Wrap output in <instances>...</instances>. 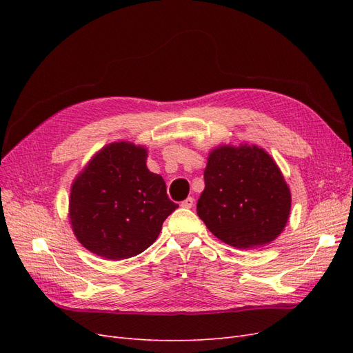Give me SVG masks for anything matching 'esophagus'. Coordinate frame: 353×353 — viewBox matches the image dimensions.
Segmentation results:
<instances>
[{"mask_svg": "<svg viewBox=\"0 0 353 353\" xmlns=\"http://www.w3.org/2000/svg\"><path fill=\"white\" fill-rule=\"evenodd\" d=\"M181 206L185 209H191L194 206V199L193 197H187L184 201H181Z\"/></svg>", "mask_w": 353, "mask_h": 353, "instance_id": "esophagus-1", "label": "esophagus"}]
</instances>
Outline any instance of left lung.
Returning <instances> with one entry per match:
<instances>
[{"mask_svg":"<svg viewBox=\"0 0 353 353\" xmlns=\"http://www.w3.org/2000/svg\"><path fill=\"white\" fill-rule=\"evenodd\" d=\"M290 208V188L263 148L219 145L210 152L197 215L221 241L237 249L268 244L283 232Z\"/></svg>","mask_w":353,"mask_h":353,"instance_id":"obj_1","label":"left lung"}]
</instances>
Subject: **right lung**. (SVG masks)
I'll return each instance as SVG.
<instances>
[{"mask_svg":"<svg viewBox=\"0 0 353 353\" xmlns=\"http://www.w3.org/2000/svg\"><path fill=\"white\" fill-rule=\"evenodd\" d=\"M147 150L128 141L95 154L70 188L72 230L85 249L110 261L140 254L156 241L178 205L163 178L145 165Z\"/></svg>","mask_w":353,"mask_h":353,"instance_id":"add662e5","label":"right lung"}]
</instances>
